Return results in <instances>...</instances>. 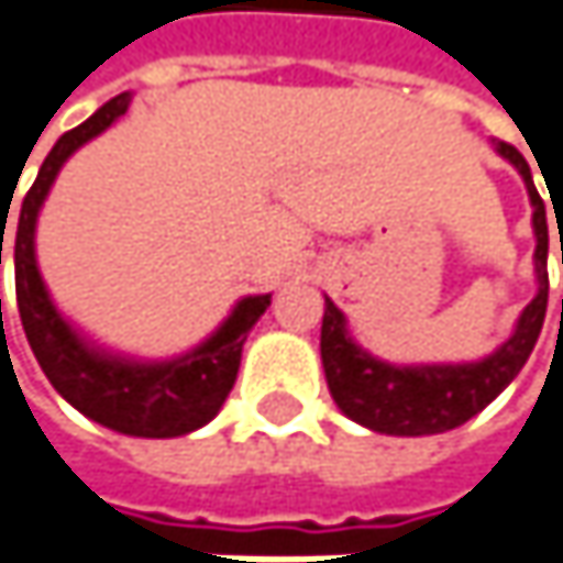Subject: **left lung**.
<instances>
[{"mask_svg":"<svg viewBox=\"0 0 563 563\" xmlns=\"http://www.w3.org/2000/svg\"><path fill=\"white\" fill-rule=\"evenodd\" d=\"M498 153L518 166L534 206L538 235V295L525 308L515 334L482 364L462 367H390L364 354L344 331V314L334 301H324L321 321V361L334 404L354 422L387 435H432L455 429L482 413L525 367L548 311V216L534 189L525 156L511 143H498Z\"/></svg>","mask_w":563,"mask_h":563,"instance_id":"8db88e82","label":"left lung"}]
</instances>
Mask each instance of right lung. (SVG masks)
Returning <instances> with one entry per match:
<instances>
[{
  "label": "right lung",
  "instance_id": "add662e5",
  "mask_svg": "<svg viewBox=\"0 0 563 563\" xmlns=\"http://www.w3.org/2000/svg\"><path fill=\"white\" fill-rule=\"evenodd\" d=\"M128 104H131L128 95L111 98L98 114H91L85 124L68 131L45 156L19 212L15 301H19V318H22V328H25V338L38 367L75 410L124 435L169 439V435H183V432L206 426L222 410L239 374L242 344L252 324L272 305V295H255V298L239 301L232 318L202 347L169 364H131V361L104 357L85 347V341H78V334L62 321L35 265V219L62 163L81 143L108 131L128 111Z\"/></svg>",
  "mask_w": 563,
  "mask_h": 563
}]
</instances>
